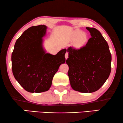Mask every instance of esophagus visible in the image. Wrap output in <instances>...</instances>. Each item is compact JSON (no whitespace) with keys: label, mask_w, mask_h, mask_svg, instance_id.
I'll use <instances>...</instances> for the list:
<instances>
[{"label":"esophagus","mask_w":123,"mask_h":123,"mask_svg":"<svg viewBox=\"0 0 123 123\" xmlns=\"http://www.w3.org/2000/svg\"><path fill=\"white\" fill-rule=\"evenodd\" d=\"M65 59H68V53H65Z\"/></svg>","instance_id":"1"}]
</instances>
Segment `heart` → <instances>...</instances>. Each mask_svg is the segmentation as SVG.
<instances>
[{"label":"heart","instance_id":"heart-1","mask_svg":"<svg viewBox=\"0 0 123 123\" xmlns=\"http://www.w3.org/2000/svg\"><path fill=\"white\" fill-rule=\"evenodd\" d=\"M69 38L71 41H74V46L77 48H82L86 44L88 41L87 33L80 30H75L72 31Z\"/></svg>","mask_w":123,"mask_h":123}]
</instances>
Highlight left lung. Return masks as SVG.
<instances>
[{
	"instance_id": "left-lung-1",
	"label": "left lung",
	"mask_w": 123,
	"mask_h": 123,
	"mask_svg": "<svg viewBox=\"0 0 123 123\" xmlns=\"http://www.w3.org/2000/svg\"><path fill=\"white\" fill-rule=\"evenodd\" d=\"M86 29L91 37L80 49L72 47L66 49L68 53L66 63L72 88L82 93H92L99 90L109 78L111 55L100 32L95 28Z\"/></svg>"
}]
</instances>
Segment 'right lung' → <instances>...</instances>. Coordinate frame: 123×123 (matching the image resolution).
<instances>
[{"label": "right lung", "mask_w": 123, "mask_h": 123, "mask_svg": "<svg viewBox=\"0 0 123 123\" xmlns=\"http://www.w3.org/2000/svg\"><path fill=\"white\" fill-rule=\"evenodd\" d=\"M45 25L28 28L17 40L12 54L14 78L27 91L40 93L49 90L60 65L65 63L66 49L56 55L46 53L43 47Z\"/></svg>", "instance_id": "add662e5"}]
</instances>
